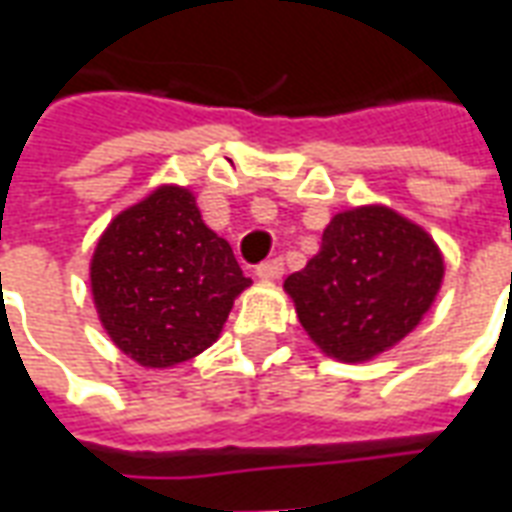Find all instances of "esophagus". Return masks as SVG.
Returning a JSON list of instances; mask_svg holds the SVG:
<instances>
[{
    "label": "esophagus",
    "instance_id": "esophagus-1",
    "mask_svg": "<svg viewBox=\"0 0 512 512\" xmlns=\"http://www.w3.org/2000/svg\"><path fill=\"white\" fill-rule=\"evenodd\" d=\"M285 274V263H282V257H271V260H266V263H260L257 266V277L260 279H279Z\"/></svg>",
    "mask_w": 512,
    "mask_h": 512
}]
</instances>
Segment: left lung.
<instances>
[{
	"mask_svg": "<svg viewBox=\"0 0 512 512\" xmlns=\"http://www.w3.org/2000/svg\"><path fill=\"white\" fill-rule=\"evenodd\" d=\"M444 260L422 227L384 205L334 216L321 252L285 279L304 332L323 354L365 362L400 343L430 310Z\"/></svg>",
	"mask_w": 512,
	"mask_h": 512,
	"instance_id": "obj_1",
	"label": "left lung"
}]
</instances>
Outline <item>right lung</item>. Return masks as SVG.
<instances>
[{"instance_id": "1", "label": "right lung", "mask_w": 512, "mask_h": 512, "mask_svg": "<svg viewBox=\"0 0 512 512\" xmlns=\"http://www.w3.org/2000/svg\"><path fill=\"white\" fill-rule=\"evenodd\" d=\"M90 282L112 343L142 367H172L219 337L252 279L202 222L194 194L161 186L106 227Z\"/></svg>"}]
</instances>
